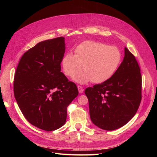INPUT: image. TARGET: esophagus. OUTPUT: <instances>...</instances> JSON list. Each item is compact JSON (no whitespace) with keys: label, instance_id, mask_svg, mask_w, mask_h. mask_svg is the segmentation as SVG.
I'll use <instances>...</instances> for the list:
<instances>
[{"label":"esophagus","instance_id":"esophagus-1","mask_svg":"<svg viewBox=\"0 0 157 157\" xmlns=\"http://www.w3.org/2000/svg\"><path fill=\"white\" fill-rule=\"evenodd\" d=\"M78 92H79V94H82V93H83V92H84V89H83V88L82 87V86H78Z\"/></svg>","mask_w":157,"mask_h":157}]
</instances>
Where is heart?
<instances>
[{
  "mask_svg": "<svg viewBox=\"0 0 157 157\" xmlns=\"http://www.w3.org/2000/svg\"><path fill=\"white\" fill-rule=\"evenodd\" d=\"M75 55L66 54L61 61L65 75L72 77L80 84L90 81L103 83L116 73L122 62V56L116 46H109L101 42L84 41L75 50Z\"/></svg>",
  "mask_w": 157,
  "mask_h": 157,
  "instance_id": "obj_1",
  "label": "heart"
}]
</instances>
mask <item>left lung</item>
Masks as SVG:
<instances>
[{
  "instance_id": "8db88e82",
  "label": "left lung",
  "mask_w": 157,
  "mask_h": 157,
  "mask_svg": "<svg viewBox=\"0 0 157 157\" xmlns=\"http://www.w3.org/2000/svg\"><path fill=\"white\" fill-rule=\"evenodd\" d=\"M84 92L94 124L105 130L125 125L136 115L141 99V75L134 56L125 47L124 59L116 73Z\"/></svg>"
}]
</instances>
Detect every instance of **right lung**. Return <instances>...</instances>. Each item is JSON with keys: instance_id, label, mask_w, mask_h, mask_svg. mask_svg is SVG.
Instances as JSON below:
<instances>
[{"instance_id": "1", "label": "right lung", "mask_w": 157, "mask_h": 157, "mask_svg": "<svg viewBox=\"0 0 157 157\" xmlns=\"http://www.w3.org/2000/svg\"><path fill=\"white\" fill-rule=\"evenodd\" d=\"M65 51L62 36L39 42L22 56L14 76V96L23 116L46 131L65 124L67 108L78 94L61 72Z\"/></svg>"}]
</instances>
